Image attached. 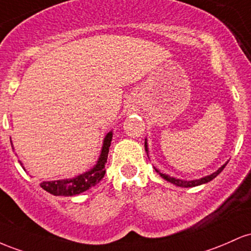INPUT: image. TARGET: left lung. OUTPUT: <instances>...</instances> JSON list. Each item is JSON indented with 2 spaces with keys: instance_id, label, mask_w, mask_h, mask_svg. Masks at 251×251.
<instances>
[{
  "instance_id": "obj_1",
  "label": "left lung",
  "mask_w": 251,
  "mask_h": 251,
  "mask_svg": "<svg viewBox=\"0 0 251 251\" xmlns=\"http://www.w3.org/2000/svg\"><path fill=\"white\" fill-rule=\"evenodd\" d=\"M145 149H146V151H148V148H147V142H145ZM225 166H226V163H225V165L222 166V167L219 168V170L217 171V172H215V173L210 174V176H205V178H201V179H198V180H191V181H187V180H181V179L172 178V176H166V174L160 173V172L157 171L156 168H155V171L157 172V173L160 174V176H162L163 179L167 180V181L172 182V184L176 185V186H180V187H194V186H198V185H201V184H206V182H209V181H211V180H212V179H215L216 176H218V174L221 173V172L224 170Z\"/></svg>"
}]
</instances>
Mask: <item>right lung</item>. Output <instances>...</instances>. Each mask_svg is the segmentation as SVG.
Here are the masks:
<instances>
[{"label":"right lung","mask_w":251,"mask_h":251,"mask_svg":"<svg viewBox=\"0 0 251 251\" xmlns=\"http://www.w3.org/2000/svg\"><path fill=\"white\" fill-rule=\"evenodd\" d=\"M112 133H108L104 139L102 153H100V159H98L97 165L92 168L91 171L78 176L77 178L73 179H64L55 180V181H42L40 186L45 191L53 194V196H75L84 191L89 190L90 187H94L100 180L103 179L105 174V163L108 159L109 147L111 145Z\"/></svg>","instance_id":"obj_1"}]
</instances>
